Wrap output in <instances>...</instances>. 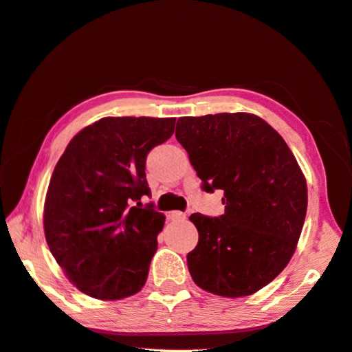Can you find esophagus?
Returning a JSON list of instances; mask_svg holds the SVG:
<instances>
[{
	"label": "esophagus",
	"mask_w": 352,
	"mask_h": 352,
	"mask_svg": "<svg viewBox=\"0 0 352 352\" xmlns=\"http://www.w3.org/2000/svg\"><path fill=\"white\" fill-rule=\"evenodd\" d=\"M186 214L183 213V211H170L169 213V219L172 221H180V219H185Z\"/></svg>",
	"instance_id": "obj_1"
}]
</instances>
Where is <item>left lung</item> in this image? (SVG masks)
Wrapping results in <instances>:
<instances>
[{"mask_svg":"<svg viewBox=\"0 0 352 352\" xmlns=\"http://www.w3.org/2000/svg\"><path fill=\"white\" fill-rule=\"evenodd\" d=\"M177 141L205 192H224V214L194 213L199 243L188 254L196 285L217 296L258 292L294 254L307 213L304 174L287 142L258 116L180 117Z\"/></svg>","mask_w":352,"mask_h":352,"instance_id":"1","label":"left lung"}]
</instances>
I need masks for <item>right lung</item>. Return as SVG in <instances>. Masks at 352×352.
<instances>
[{
	"label": "right lung",
	"mask_w": 352,
	"mask_h": 352,
	"mask_svg": "<svg viewBox=\"0 0 352 352\" xmlns=\"http://www.w3.org/2000/svg\"><path fill=\"white\" fill-rule=\"evenodd\" d=\"M175 119L104 117L72 139L50 180L48 248L80 292L128 298L147 280L164 216L150 202L147 155L174 135Z\"/></svg>",
	"instance_id": "1"
}]
</instances>
